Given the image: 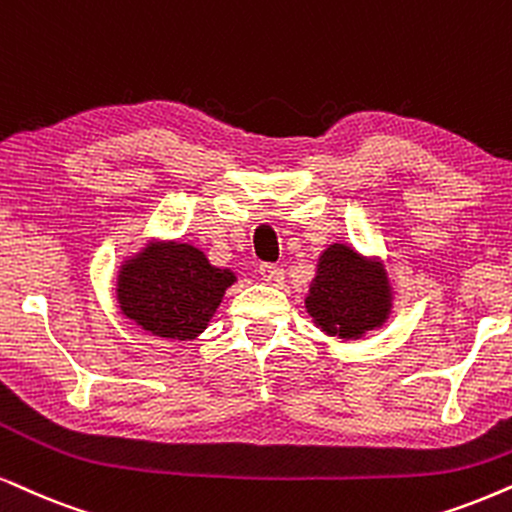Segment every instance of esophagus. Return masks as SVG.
Wrapping results in <instances>:
<instances>
[{
  "instance_id": "obj_1",
  "label": "esophagus",
  "mask_w": 512,
  "mask_h": 512,
  "mask_svg": "<svg viewBox=\"0 0 512 512\" xmlns=\"http://www.w3.org/2000/svg\"><path fill=\"white\" fill-rule=\"evenodd\" d=\"M278 276V269L274 267V264H260V267H257V278H260V281H264V283H271L274 281V278Z\"/></svg>"
}]
</instances>
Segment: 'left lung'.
Segmentation results:
<instances>
[{
    "instance_id": "obj_1",
    "label": "left lung",
    "mask_w": 512,
    "mask_h": 512,
    "mask_svg": "<svg viewBox=\"0 0 512 512\" xmlns=\"http://www.w3.org/2000/svg\"><path fill=\"white\" fill-rule=\"evenodd\" d=\"M392 307L394 288L378 255H361L342 241L321 252L304 297V309L321 333L342 342L361 340L385 326Z\"/></svg>"
}]
</instances>
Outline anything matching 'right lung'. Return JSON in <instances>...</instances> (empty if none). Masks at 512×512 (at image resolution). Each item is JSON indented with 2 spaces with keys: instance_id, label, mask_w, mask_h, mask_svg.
Listing matches in <instances>:
<instances>
[{
  "instance_id": "right-lung-1",
  "label": "right lung",
  "mask_w": 512,
  "mask_h": 512,
  "mask_svg": "<svg viewBox=\"0 0 512 512\" xmlns=\"http://www.w3.org/2000/svg\"><path fill=\"white\" fill-rule=\"evenodd\" d=\"M238 281L231 269L177 238H151L122 260L115 276L120 314L160 340H196L210 326L224 293Z\"/></svg>"
}]
</instances>
